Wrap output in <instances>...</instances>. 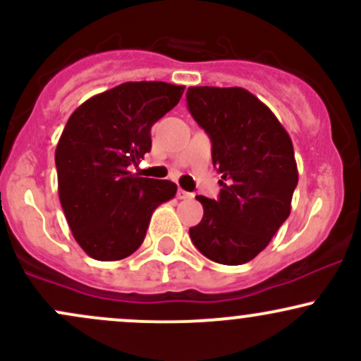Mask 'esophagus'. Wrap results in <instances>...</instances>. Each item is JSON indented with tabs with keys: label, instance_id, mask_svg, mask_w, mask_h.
<instances>
[{
	"label": "esophagus",
	"instance_id": "1",
	"mask_svg": "<svg viewBox=\"0 0 361 361\" xmlns=\"http://www.w3.org/2000/svg\"><path fill=\"white\" fill-rule=\"evenodd\" d=\"M178 199H181V200H192L193 199V193H190V192H185V190H178Z\"/></svg>",
	"mask_w": 361,
	"mask_h": 361
}]
</instances>
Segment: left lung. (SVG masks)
<instances>
[{
	"label": "left lung",
	"mask_w": 361,
	"mask_h": 361,
	"mask_svg": "<svg viewBox=\"0 0 361 361\" xmlns=\"http://www.w3.org/2000/svg\"><path fill=\"white\" fill-rule=\"evenodd\" d=\"M187 104L209 135L212 166L221 173L218 199L197 195L204 216L190 238L214 263H249L290 214L298 185L292 140L275 114L244 88L193 86Z\"/></svg>",
	"instance_id": "1"
}]
</instances>
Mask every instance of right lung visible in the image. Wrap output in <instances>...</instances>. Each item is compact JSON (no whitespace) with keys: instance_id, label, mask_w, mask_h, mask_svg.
<instances>
[{"instance_id":"1","label":"right lung","mask_w":361,"mask_h":361,"mask_svg":"<svg viewBox=\"0 0 361 361\" xmlns=\"http://www.w3.org/2000/svg\"><path fill=\"white\" fill-rule=\"evenodd\" d=\"M185 86L123 82L79 105L56 143L59 197L75 242L97 261H119L142 245L152 212L176 195L169 180L128 171L152 149L150 130Z\"/></svg>"}]
</instances>
